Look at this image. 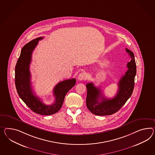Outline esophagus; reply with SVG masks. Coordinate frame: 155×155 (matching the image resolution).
Listing matches in <instances>:
<instances>
[{
    "instance_id": "esophagus-1",
    "label": "esophagus",
    "mask_w": 155,
    "mask_h": 155,
    "mask_svg": "<svg viewBox=\"0 0 155 155\" xmlns=\"http://www.w3.org/2000/svg\"><path fill=\"white\" fill-rule=\"evenodd\" d=\"M78 80L79 81H82V80H84L86 79L87 78V75L86 74L84 73V72H82V73H80L79 76H78Z\"/></svg>"
}]
</instances>
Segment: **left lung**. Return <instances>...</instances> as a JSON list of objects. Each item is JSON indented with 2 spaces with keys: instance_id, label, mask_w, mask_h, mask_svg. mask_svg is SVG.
<instances>
[{
  "instance_id": "8db88e82",
  "label": "left lung",
  "mask_w": 155,
  "mask_h": 155,
  "mask_svg": "<svg viewBox=\"0 0 155 155\" xmlns=\"http://www.w3.org/2000/svg\"><path fill=\"white\" fill-rule=\"evenodd\" d=\"M126 51L131 60L127 64V71L120 80L118 91L114 98L109 99L104 97L102 95L100 88L94 87L92 83L87 84L86 104L88 110L92 114L98 116L112 115L123 107L132 94L137 68L134 53L127 48Z\"/></svg>"
}]
</instances>
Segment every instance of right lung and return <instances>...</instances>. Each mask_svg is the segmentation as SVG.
Segmentation results:
<instances>
[{"instance_id": "obj_1", "label": "right lung", "mask_w": 155, "mask_h": 155, "mask_svg": "<svg viewBox=\"0 0 155 155\" xmlns=\"http://www.w3.org/2000/svg\"><path fill=\"white\" fill-rule=\"evenodd\" d=\"M43 37L36 38L25 45L21 49L20 57L15 67V85L18 94L32 111L41 115H53L60 110L65 95L76 84L75 79L66 80L57 84L53 89L55 102L46 105L35 95L32 89L30 64L32 53Z\"/></svg>"}]
</instances>
